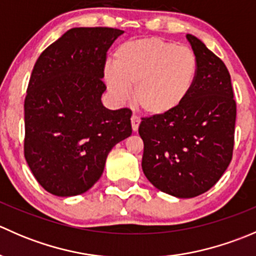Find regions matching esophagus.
Listing matches in <instances>:
<instances>
[{
	"label": "esophagus",
	"instance_id": "1",
	"mask_svg": "<svg viewBox=\"0 0 256 256\" xmlns=\"http://www.w3.org/2000/svg\"><path fill=\"white\" fill-rule=\"evenodd\" d=\"M140 122H141L140 118H138L136 115H132V118H131V125H132L134 132H136V131L138 130V126H140Z\"/></svg>",
	"mask_w": 256,
	"mask_h": 256
}]
</instances>
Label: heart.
<instances>
[{
	"mask_svg": "<svg viewBox=\"0 0 256 256\" xmlns=\"http://www.w3.org/2000/svg\"><path fill=\"white\" fill-rule=\"evenodd\" d=\"M198 60L190 48L157 37L130 40L115 50L104 68L109 92L120 102L135 88V102L144 112L164 116L176 112L196 84Z\"/></svg>",
	"mask_w": 256,
	"mask_h": 256,
	"instance_id": "heart-1",
	"label": "heart"
}]
</instances>
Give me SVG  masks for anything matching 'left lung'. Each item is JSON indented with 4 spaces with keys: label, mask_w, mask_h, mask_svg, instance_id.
Here are the masks:
<instances>
[{
    "label": "left lung",
    "mask_w": 256,
    "mask_h": 256,
    "mask_svg": "<svg viewBox=\"0 0 256 256\" xmlns=\"http://www.w3.org/2000/svg\"><path fill=\"white\" fill-rule=\"evenodd\" d=\"M198 60L193 90L176 112L142 118V171L162 192L193 198L223 176L233 156L236 105L226 64L204 43L186 36Z\"/></svg>",
    "instance_id": "8db88e82"
}]
</instances>
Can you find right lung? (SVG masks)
Instances as JSON below:
<instances>
[{"mask_svg":"<svg viewBox=\"0 0 256 256\" xmlns=\"http://www.w3.org/2000/svg\"><path fill=\"white\" fill-rule=\"evenodd\" d=\"M124 30H66L40 56L24 100V157L58 197L82 194L104 172L112 147L132 134L131 110L102 105L106 52Z\"/></svg>","mask_w":256,"mask_h":256,"instance_id":"right-lung-1","label":"right lung"}]
</instances>
